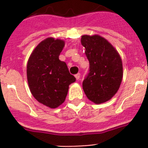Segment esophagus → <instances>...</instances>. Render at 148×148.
Segmentation results:
<instances>
[{
    "mask_svg": "<svg viewBox=\"0 0 148 148\" xmlns=\"http://www.w3.org/2000/svg\"><path fill=\"white\" fill-rule=\"evenodd\" d=\"M75 77H76L77 80H79V79H80V77H81V74H77L76 75H75Z\"/></svg>",
    "mask_w": 148,
    "mask_h": 148,
    "instance_id": "obj_1",
    "label": "esophagus"
}]
</instances>
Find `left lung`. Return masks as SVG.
I'll return each mask as SVG.
<instances>
[{"mask_svg": "<svg viewBox=\"0 0 148 148\" xmlns=\"http://www.w3.org/2000/svg\"><path fill=\"white\" fill-rule=\"evenodd\" d=\"M81 42L90 65L83 81V90L90 101L104 103L114 96L121 84V57L112 45L99 35H84Z\"/></svg>", "mask_w": 148, "mask_h": 148, "instance_id": "obj_1", "label": "left lung"}]
</instances>
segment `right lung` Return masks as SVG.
Returning <instances> with one entry per match:
<instances>
[{
    "label": "right lung",
    "mask_w": 148,
    "mask_h": 148,
    "mask_svg": "<svg viewBox=\"0 0 148 148\" xmlns=\"http://www.w3.org/2000/svg\"><path fill=\"white\" fill-rule=\"evenodd\" d=\"M65 42L49 37L37 46L27 64V79L32 95L51 109L65 101L69 85L76 81L65 62L59 60Z\"/></svg>",
    "instance_id": "add662e5"
}]
</instances>
